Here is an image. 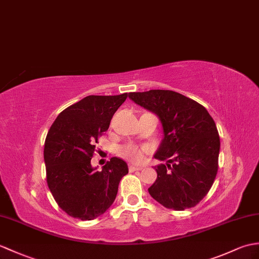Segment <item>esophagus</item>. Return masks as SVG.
<instances>
[{
    "mask_svg": "<svg viewBox=\"0 0 259 259\" xmlns=\"http://www.w3.org/2000/svg\"><path fill=\"white\" fill-rule=\"evenodd\" d=\"M142 167H143V166H138V165H135V164H131V165L129 166V171H130V172L140 171V170H142Z\"/></svg>",
    "mask_w": 259,
    "mask_h": 259,
    "instance_id": "obj_1",
    "label": "esophagus"
}]
</instances>
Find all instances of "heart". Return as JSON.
Segmentation results:
<instances>
[{
    "label": "heart",
    "mask_w": 259,
    "mask_h": 259,
    "mask_svg": "<svg viewBox=\"0 0 259 259\" xmlns=\"http://www.w3.org/2000/svg\"><path fill=\"white\" fill-rule=\"evenodd\" d=\"M149 151L148 147L146 146H138L135 143H127L119 149L118 153L122 158L129 160L134 163H140L143 161L144 155Z\"/></svg>",
    "instance_id": "b5f03b06"
}]
</instances>
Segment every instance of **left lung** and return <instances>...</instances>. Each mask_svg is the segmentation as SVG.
<instances>
[{"mask_svg": "<svg viewBox=\"0 0 259 259\" xmlns=\"http://www.w3.org/2000/svg\"><path fill=\"white\" fill-rule=\"evenodd\" d=\"M136 104L159 116L164 138L155 159V182L150 195L166 208L194 207L211 190L219 170L220 136L213 118L202 105L172 90L130 93Z\"/></svg>", "mask_w": 259, "mask_h": 259, "instance_id": "left-lung-1", "label": "left lung"}]
</instances>
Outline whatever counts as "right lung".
Instances as JSON below:
<instances>
[{"mask_svg": "<svg viewBox=\"0 0 259 259\" xmlns=\"http://www.w3.org/2000/svg\"><path fill=\"white\" fill-rule=\"evenodd\" d=\"M127 97V93L87 96L59 113L48 130L44 146L47 185L58 206L71 218L90 221L104 214L128 173L127 163L117 157L101 171L90 164L98 138Z\"/></svg>", "mask_w": 259, "mask_h": 259, "instance_id": "obj_1", "label": "right lung"}]
</instances>
